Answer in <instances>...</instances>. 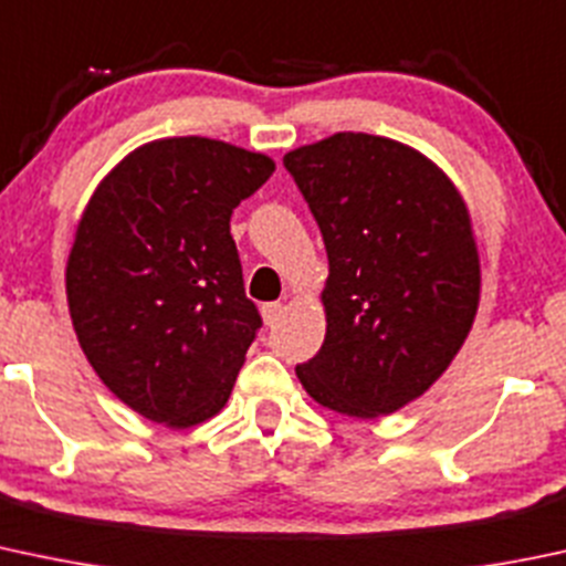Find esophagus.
Masks as SVG:
<instances>
[{
    "instance_id": "obj_1",
    "label": "esophagus",
    "mask_w": 566,
    "mask_h": 566,
    "mask_svg": "<svg viewBox=\"0 0 566 566\" xmlns=\"http://www.w3.org/2000/svg\"><path fill=\"white\" fill-rule=\"evenodd\" d=\"M282 312H284L282 303H265V306H263V323L265 325H276L279 317H282Z\"/></svg>"
}]
</instances>
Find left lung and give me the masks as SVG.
<instances>
[{
	"label": "left lung",
	"mask_w": 566,
	"mask_h": 566,
	"mask_svg": "<svg viewBox=\"0 0 566 566\" xmlns=\"http://www.w3.org/2000/svg\"><path fill=\"white\" fill-rule=\"evenodd\" d=\"M328 252L325 342L295 368L333 412L371 420L448 371L480 306V254L461 192L418 148L336 133L284 154Z\"/></svg>",
	"instance_id": "obj_1"
}]
</instances>
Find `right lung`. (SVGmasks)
<instances>
[{"label":"right lung","mask_w":566,"mask_h":566,"mask_svg":"<svg viewBox=\"0 0 566 566\" xmlns=\"http://www.w3.org/2000/svg\"><path fill=\"white\" fill-rule=\"evenodd\" d=\"M276 170L224 140L159 138L97 184L67 258L75 336L118 401L170 428L228 403L260 314L230 217Z\"/></svg>","instance_id":"obj_1"}]
</instances>
